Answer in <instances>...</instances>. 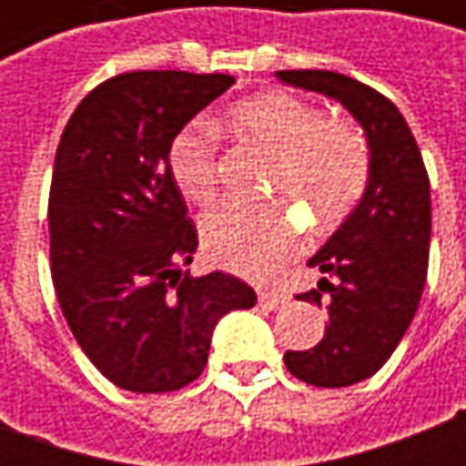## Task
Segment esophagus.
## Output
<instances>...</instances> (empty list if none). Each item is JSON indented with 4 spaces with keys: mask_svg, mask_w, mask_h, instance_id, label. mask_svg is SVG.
Returning <instances> with one entry per match:
<instances>
[{
    "mask_svg": "<svg viewBox=\"0 0 466 466\" xmlns=\"http://www.w3.org/2000/svg\"><path fill=\"white\" fill-rule=\"evenodd\" d=\"M259 304H262L264 309H277V307L284 304V294L274 292V289H262L259 292Z\"/></svg>",
    "mask_w": 466,
    "mask_h": 466,
    "instance_id": "1",
    "label": "esophagus"
}]
</instances>
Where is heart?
<instances>
[{
	"label": "heart",
	"mask_w": 466,
	"mask_h": 466,
	"mask_svg": "<svg viewBox=\"0 0 466 466\" xmlns=\"http://www.w3.org/2000/svg\"><path fill=\"white\" fill-rule=\"evenodd\" d=\"M227 122L249 147L272 154L269 194L302 207L319 229L342 224L370 187L367 137L347 119L327 116L289 92H262L227 109ZM177 187L199 207L219 197V139L194 124L177 134L169 154ZM299 227L284 202L227 204L207 214L202 242L214 262L264 279L299 249Z\"/></svg>",
	"instance_id": "1"
}]
</instances>
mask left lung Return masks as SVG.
<instances>
[{
    "label": "left lung",
    "instance_id": "obj_1",
    "mask_svg": "<svg viewBox=\"0 0 466 466\" xmlns=\"http://www.w3.org/2000/svg\"><path fill=\"white\" fill-rule=\"evenodd\" d=\"M277 76L339 99L370 142L367 192L307 262L332 282L322 277L317 289L297 294L319 309L324 304L329 327L312 350L284 354L297 380L350 387L381 370L420 307L430 264V177L404 116L377 89L322 69H284Z\"/></svg>",
    "mask_w": 466,
    "mask_h": 466
}]
</instances>
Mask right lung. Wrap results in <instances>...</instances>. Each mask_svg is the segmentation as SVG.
Segmentation results:
<instances>
[{
    "label": "right lung",
    "mask_w": 466,
    "mask_h": 466,
    "mask_svg": "<svg viewBox=\"0 0 466 466\" xmlns=\"http://www.w3.org/2000/svg\"><path fill=\"white\" fill-rule=\"evenodd\" d=\"M229 75L127 72L95 86L69 116L49 189L56 299L106 380L139 394L187 387L204 371L217 322L257 294L232 274L189 277L197 227L169 152Z\"/></svg>",
    "instance_id": "1"
}]
</instances>
